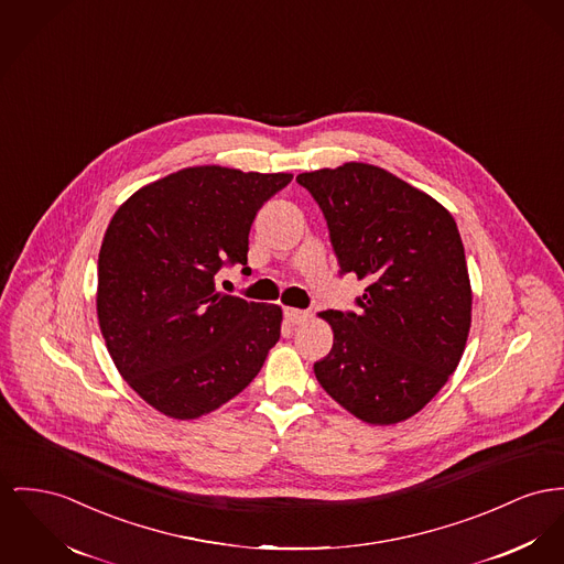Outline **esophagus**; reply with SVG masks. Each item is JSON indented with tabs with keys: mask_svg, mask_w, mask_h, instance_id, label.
I'll list each match as a JSON object with an SVG mask.
<instances>
[{
	"mask_svg": "<svg viewBox=\"0 0 564 564\" xmlns=\"http://www.w3.org/2000/svg\"><path fill=\"white\" fill-rule=\"evenodd\" d=\"M307 312L305 310H297V307H284V318L291 323V325H301L307 321Z\"/></svg>",
	"mask_w": 564,
	"mask_h": 564,
	"instance_id": "esophagus-1",
	"label": "esophagus"
}]
</instances>
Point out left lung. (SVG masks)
Here are the masks:
<instances>
[{
  "mask_svg": "<svg viewBox=\"0 0 564 564\" xmlns=\"http://www.w3.org/2000/svg\"><path fill=\"white\" fill-rule=\"evenodd\" d=\"M297 182L323 209L339 273L366 282L357 314L321 312L334 346L314 375L357 419L400 423L443 389L466 348L473 291L457 225L430 194L372 164Z\"/></svg>",
  "mask_w": 564,
  "mask_h": 564,
  "instance_id": "left-lung-1",
  "label": "left lung"
}]
</instances>
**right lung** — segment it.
<instances>
[{"label":"right lung","instance_id":"add662e5","mask_svg":"<svg viewBox=\"0 0 564 564\" xmlns=\"http://www.w3.org/2000/svg\"><path fill=\"white\" fill-rule=\"evenodd\" d=\"M291 173L189 166L137 189L105 232L98 323L115 368L173 419L220 409L261 372L282 307L218 293L225 264L248 269V235Z\"/></svg>","mask_w":564,"mask_h":564}]
</instances>
